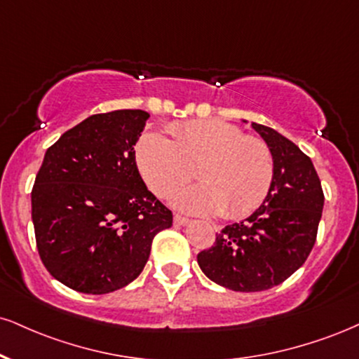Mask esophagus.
<instances>
[{
  "instance_id": "esophagus-1",
  "label": "esophagus",
  "mask_w": 359,
  "mask_h": 359,
  "mask_svg": "<svg viewBox=\"0 0 359 359\" xmlns=\"http://www.w3.org/2000/svg\"><path fill=\"white\" fill-rule=\"evenodd\" d=\"M191 222L187 217H182V215H174V224L175 226H187Z\"/></svg>"
}]
</instances>
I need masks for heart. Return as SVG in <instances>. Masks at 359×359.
Masks as SVG:
<instances>
[{
	"instance_id": "obj_1",
	"label": "heart",
	"mask_w": 359,
	"mask_h": 359,
	"mask_svg": "<svg viewBox=\"0 0 359 359\" xmlns=\"http://www.w3.org/2000/svg\"><path fill=\"white\" fill-rule=\"evenodd\" d=\"M170 138L147 132L135 145V161L147 187L168 197L192 179L201 182L175 194L174 205L189 214L249 215L266 201L274 180L269 147L221 120H194L167 128Z\"/></svg>"
}]
</instances>
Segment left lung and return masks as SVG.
<instances>
[{
  "instance_id": "left-lung-1",
  "label": "left lung",
  "mask_w": 359,
  "mask_h": 359,
  "mask_svg": "<svg viewBox=\"0 0 359 359\" xmlns=\"http://www.w3.org/2000/svg\"><path fill=\"white\" fill-rule=\"evenodd\" d=\"M274 158L266 201L248 219L231 224L197 262L210 280L232 291H266L294 274L316 243L325 194L308 155L274 128L252 122Z\"/></svg>"
}]
</instances>
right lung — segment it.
I'll return each mask as SVG.
<instances>
[{"label": "right lung", "mask_w": 359, "mask_h": 359, "mask_svg": "<svg viewBox=\"0 0 359 359\" xmlns=\"http://www.w3.org/2000/svg\"><path fill=\"white\" fill-rule=\"evenodd\" d=\"M149 114H97L46 150L32 191L41 262L60 283L107 294L144 271L157 232L172 212L138 174L135 147Z\"/></svg>", "instance_id": "add662e5"}]
</instances>
